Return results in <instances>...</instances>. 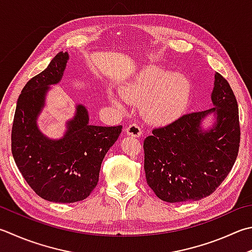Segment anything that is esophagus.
Here are the masks:
<instances>
[{"label":"esophagus","mask_w":252,"mask_h":252,"mask_svg":"<svg viewBox=\"0 0 252 252\" xmlns=\"http://www.w3.org/2000/svg\"><path fill=\"white\" fill-rule=\"evenodd\" d=\"M126 134L129 135L131 137H139L142 135V130L139 125L137 124H130L126 128Z\"/></svg>","instance_id":"obj_1"}]
</instances>
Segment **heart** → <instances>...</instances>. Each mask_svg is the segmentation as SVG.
<instances>
[{"instance_id":"heart-1","label":"heart","mask_w":252,"mask_h":252,"mask_svg":"<svg viewBox=\"0 0 252 252\" xmlns=\"http://www.w3.org/2000/svg\"><path fill=\"white\" fill-rule=\"evenodd\" d=\"M123 95L130 104L141 105V114L147 121L164 125L178 118L185 110L189 83L180 73L147 67L123 89Z\"/></svg>"}]
</instances>
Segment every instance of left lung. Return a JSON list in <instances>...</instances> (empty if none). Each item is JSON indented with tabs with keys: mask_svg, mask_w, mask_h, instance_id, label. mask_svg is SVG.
I'll list each match as a JSON object with an SVG mask.
<instances>
[{
	"mask_svg": "<svg viewBox=\"0 0 252 252\" xmlns=\"http://www.w3.org/2000/svg\"><path fill=\"white\" fill-rule=\"evenodd\" d=\"M214 107L185 114L171 124L155 128L144 140L145 172L149 187L169 203L198 201L220 187L238 156V104L227 80L215 74ZM216 114L210 130L201 128L207 115Z\"/></svg>",
	"mask_w": 252,
	"mask_h": 252,
	"instance_id": "obj_1",
	"label": "left lung"
}]
</instances>
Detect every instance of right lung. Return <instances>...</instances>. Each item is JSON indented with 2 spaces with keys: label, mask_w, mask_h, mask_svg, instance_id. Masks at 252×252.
Returning a JSON list of instances; mask_svg holds the SVG:
<instances>
[{
  "label": "right lung",
  "mask_w": 252,
  "mask_h": 252,
  "mask_svg": "<svg viewBox=\"0 0 252 252\" xmlns=\"http://www.w3.org/2000/svg\"><path fill=\"white\" fill-rule=\"evenodd\" d=\"M68 59V52H59L26 83L17 99L12 127V154L17 168L37 195L55 203L83 201L91 194L104 157L123 128L90 125L87 108L80 104L74 117L67 122L63 138L50 139L39 130L37 118L49 85L63 79Z\"/></svg>",
  "instance_id": "obj_1"
}]
</instances>
